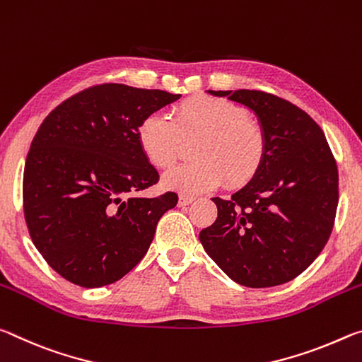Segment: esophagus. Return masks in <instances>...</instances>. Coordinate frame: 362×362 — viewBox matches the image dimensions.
<instances>
[{"label":"esophagus","instance_id":"34e87169","mask_svg":"<svg viewBox=\"0 0 362 362\" xmlns=\"http://www.w3.org/2000/svg\"><path fill=\"white\" fill-rule=\"evenodd\" d=\"M194 197H191V195H180V200H177V204H180V206H186L189 204L194 202Z\"/></svg>","mask_w":362,"mask_h":362}]
</instances>
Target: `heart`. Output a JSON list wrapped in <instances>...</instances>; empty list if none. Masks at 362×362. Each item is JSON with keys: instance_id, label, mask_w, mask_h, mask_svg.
I'll return each mask as SVG.
<instances>
[{"instance_id": "obj_1", "label": "heart", "mask_w": 362, "mask_h": 362, "mask_svg": "<svg viewBox=\"0 0 362 362\" xmlns=\"http://www.w3.org/2000/svg\"><path fill=\"white\" fill-rule=\"evenodd\" d=\"M181 138H197L195 160L163 175V186L197 194L220 186L247 185L258 173L266 156L263 127L247 109L220 98H192L171 112V118L151 114L138 127V142L157 168H170L181 156Z\"/></svg>"}]
</instances>
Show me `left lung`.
<instances>
[{
  "label": "left lung",
  "mask_w": 362,
  "mask_h": 362,
  "mask_svg": "<svg viewBox=\"0 0 362 362\" xmlns=\"http://www.w3.org/2000/svg\"><path fill=\"white\" fill-rule=\"evenodd\" d=\"M245 105L266 134V156L200 230L205 252L234 282L274 287L300 276L327 244L339 205V170L321 127L288 100L257 90L209 91Z\"/></svg>",
  "instance_id": "8db88e82"
}]
</instances>
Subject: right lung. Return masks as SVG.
Here are the masks:
<instances>
[{"mask_svg": "<svg viewBox=\"0 0 362 362\" xmlns=\"http://www.w3.org/2000/svg\"><path fill=\"white\" fill-rule=\"evenodd\" d=\"M181 94L104 83L64 100L41 123L23 170V215L35 247L64 279L94 288L122 279L177 204L138 142L142 118Z\"/></svg>", "mask_w": 362, "mask_h": 362, "instance_id": "add662e5", "label": "right lung"}]
</instances>
